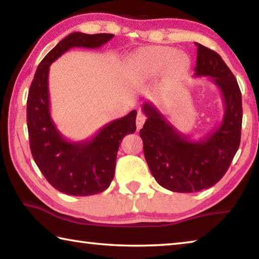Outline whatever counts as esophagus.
Wrapping results in <instances>:
<instances>
[{
  "label": "esophagus",
  "mask_w": 259,
  "mask_h": 259,
  "mask_svg": "<svg viewBox=\"0 0 259 259\" xmlns=\"http://www.w3.org/2000/svg\"><path fill=\"white\" fill-rule=\"evenodd\" d=\"M145 121H146L145 114L142 113V112H138L137 117H136V125H137V130L143 128V125H144V123H145Z\"/></svg>",
  "instance_id": "esophagus-1"
}]
</instances>
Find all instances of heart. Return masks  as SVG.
Returning a JSON list of instances; mask_svg holds the SVG:
<instances>
[{
	"instance_id": "b5f03b06",
	"label": "heart",
	"mask_w": 259,
	"mask_h": 259,
	"mask_svg": "<svg viewBox=\"0 0 259 259\" xmlns=\"http://www.w3.org/2000/svg\"><path fill=\"white\" fill-rule=\"evenodd\" d=\"M140 75L151 77L159 75L165 69L170 77L185 75L191 66V60L184 52H177L170 47H152L139 51L135 59Z\"/></svg>"
}]
</instances>
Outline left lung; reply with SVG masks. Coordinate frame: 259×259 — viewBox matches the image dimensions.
<instances>
[{
  "mask_svg": "<svg viewBox=\"0 0 259 259\" xmlns=\"http://www.w3.org/2000/svg\"><path fill=\"white\" fill-rule=\"evenodd\" d=\"M195 46L194 76H208L221 91L225 105L221 124L194 140L179 133L152 103L142 107L147 120L139 135L148 168L162 187L178 193L199 192L221 181L241 139L242 98L236 78L217 52Z\"/></svg>",
  "mask_w": 259,
  "mask_h": 259,
  "instance_id": "left-lung-1",
  "label": "left lung"
}]
</instances>
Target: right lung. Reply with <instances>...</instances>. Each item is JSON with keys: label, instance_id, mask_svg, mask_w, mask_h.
Listing matches in <instances>:
<instances>
[{"label": "right lung", "instance_id": "right-lung-1", "mask_svg": "<svg viewBox=\"0 0 259 259\" xmlns=\"http://www.w3.org/2000/svg\"><path fill=\"white\" fill-rule=\"evenodd\" d=\"M113 34L75 32L61 40L35 72L27 98L29 146L35 163L56 190L74 196L94 195L106 190L114 178L119 145L136 131L137 112L105 124L97 134L82 142H71L57 129L50 114L48 76L56 59L72 48L96 49Z\"/></svg>", "mask_w": 259, "mask_h": 259}]
</instances>
